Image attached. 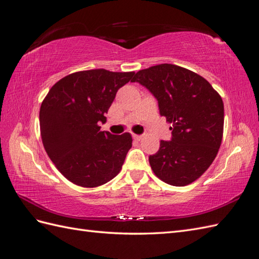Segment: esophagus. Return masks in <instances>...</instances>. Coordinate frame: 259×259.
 Masks as SVG:
<instances>
[{
    "label": "esophagus",
    "mask_w": 259,
    "mask_h": 259,
    "mask_svg": "<svg viewBox=\"0 0 259 259\" xmlns=\"http://www.w3.org/2000/svg\"><path fill=\"white\" fill-rule=\"evenodd\" d=\"M132 136H133V139H134L135 141H141V140L143 139V136H142V135H136V134H133Z\"/></svg>",
    "instance_id": "obj_1"
}]
</instances>
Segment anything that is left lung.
Returning <instances> with one entry per match:
<instances>
[{
    "label": "left lung",
    "mask_w": 259,
    "mask_h": 259,
    "mask_svg": "<svg viewBox=\"0 0 259 259\" xmlns=\"http://www.w3.org/2000/svg\"><path fill=\"white\" fill-rule=\"evenodd\" d=\"M139 82L158 101L159 114L171 126V141H160L149 164L160 181L186 186L202 176L222 144L224 103L208 81L181 66L159 64L141 70Z\"/></svg>",
    "instance_id": "obj_1"
}]
</instances>
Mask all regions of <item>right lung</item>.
Listing matches in <instances>:
<instances>
[{
    "label": "right lung",
    "instance_id": "1",
    "mask_svg": "<svg viewBox=\"0 0 259 259\" xmlns=\"http://www.w3.org/2000/svg\"><path fill=\"white\" fill-rule=\"evenodd\" d=\"M134 72L104 68L72 73L56 82L39 108L45 151L66 180L82 187H97L116 176L132 147L130 133L102 132L100 122L118 89Z\"/></svg>",
    "mask_w": 259,
    "mask_h": 259
}]
</instances>
